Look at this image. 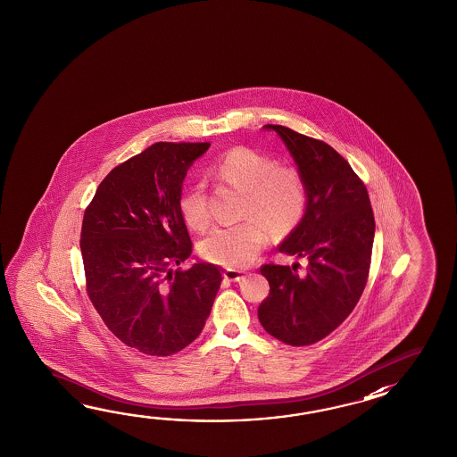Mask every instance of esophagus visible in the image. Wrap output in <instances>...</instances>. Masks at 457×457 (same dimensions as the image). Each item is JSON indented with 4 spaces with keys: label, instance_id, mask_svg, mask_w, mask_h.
Instances as JSON below:
<instances>
[{
    "label": "esophagus",
    "instance_id": "34e87169",
    "mask_svg": "<svg viewBox=\"0 0 457 457\" xmlns=\"http://www.w3.org/2000/svg\"><path fill=\"white\" fill-rule=\"evenodd\" d=\"M224 278L225 279H228V281H242L243 278H245V272L238 271V270H232V268H227L224 271Z\"/></svg>",
    "mask_w": 457,
    "mask_h": 457
}]
</instances>
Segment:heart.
I'll use <instances>...</instances> for the list:
<instances>
[{
    "mask_svg": "<svg viewBox=\"0 0 457 457\" xmlns=\"http://www.w3.org/2000/svg\"><path fill=\"white\" fill-rule=\"evenodd\" d=\"M217 175L227 185L245 193L242 224L217 227L201 242L205 260L227 268L252 264L270 243L269 227L276 237L291 233L307 209V187L291 166H278L271 156L246 146L228 150L217 165ZM186 224L203 230L209 224L203 186H193L179 201Z\"/></svg>",
    "mask_w": 457,
    "mask_h": 457,
    "instance_id": "b5f03b06",
    "label": "heart"
}]
</instances>
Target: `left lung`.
I'll list each match as a JSON object with an SVG mask.
<instances>
[{
    "label": "left lung",
    "mask_w": 457,
    "mask_h": 457,
    "mask_svg": "<svg viewBox=\"0 0 457 457\" xmlns=\"http://www.w3.org/2000/svg\"><path fill=\"white\" fill-rule=\"evenodd\" d=\"M274 130L291 152L307 187V209L279 252L307 260L262 264L270 295L258 307L262 328L292 346L328 337L350 315L366 287L374 242L370 195L350 163L328 144L289 127Z\"/></svg>",
    "instance_id": "left-lung-1"
}]
</instances>
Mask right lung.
<instances>
[{"mask_svg": "<svg viewBox=\"0 0 457 457\" xmlns=\"http://www.w3.org/2000/svg\"><path fill=\"white\" fill-rule=\"evenodd\" d=\"M211 144L158 142L97 186L81 225L87 291L107 328L146 356L199 337L222 282L211 262H185L193 243L179 211L189 166Z\"/></svg>", "mask_w": 457, "mask_h": 457, "instance_id": "1", "label": "right lung"}]
</instances>
